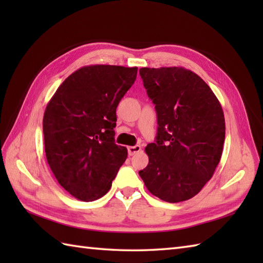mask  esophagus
I'll return each mask as SVG.
<instances>
[{
	"label": "esophagus",
	"mask_w": 263,
	"mask_h": 263,
	"mask_svg": "<svg viewBox=\"0 0 263 263\" xmlns=\"http://www.w3.org/2000/svg\"><path fill=\"white\" fill-rule=\"evenodd\" d=\"M127 152H128V155H130V156L136 155V154L141 152V146H140V144H136V146H133V147H128Z\"/></svg>",
	"instance_id": "1"
}]
</instances>
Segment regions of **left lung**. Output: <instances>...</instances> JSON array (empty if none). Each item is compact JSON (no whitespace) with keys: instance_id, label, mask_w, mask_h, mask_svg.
Here are the masks:
<instances>
[{"instance_id":"obj_1","label":"left lung","mask_w":263,"mask_h":263,"mask_svg":"<svg viewBox=\"0 0 263 263\" xmlns=\"http://www.w3.org/2000/svg\"><path fill=\"white\" fill-rule=\"evenodd\" d=\"M157 113V137L139 172L149 192L166 202L193 198L215 173L225 141V117L210 87L184 68L139 70Z\"/></svg>"}]
</instances>
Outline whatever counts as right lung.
Returning <instances> with one entry per match:
<instances>
[{"mask_svg":"<svg viewBox=\"0 0 263 263\" xmlns=\"http://www.w3.org/2000/svg\"><path fill=\"white\" fill-rule=\"evenodd\" d=\"M137 73L136 66H83L66 78L46 106L47 163L60 185L77 199L102 198L127 157V149L115 143L116 107Z\"/></svg>","mask_w":263,"mask_h":263,"instance_id":"obj_1","label":"right lung"}]
</instances>
